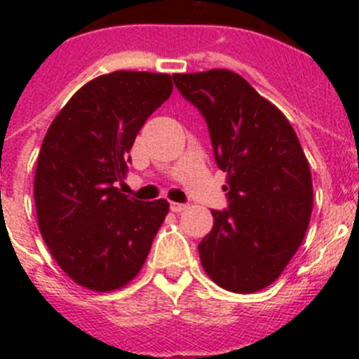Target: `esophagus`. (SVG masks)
<instances>
[{"instance_id":"34e87169","label":"esophagus","mask_w":359,"mask_h":359,"mask_svg":"<svg viewBox=\"0 0 359 359\" xmlns=\"http://www.w3.org/2000/svg\"><path fill=\"white\" fill-rule=\"evenodd\" d=\"M187 208L185 203H176V201H170V210L176 212V214H180V212H183Z\"/></svg>"}]
</instances>
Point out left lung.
<instances>
[{"label":"left lung","instance_id":"1","mask_svg":"<svg viewBox=\"0 0 359 359\" xmlns=\"http://www.w3.org/2000/svg\"><path fill=\"white\" fill-rule=\"evenodd\" d=\"M174 86L205 116L215 163L226 172V210L199 243L208 277L233 293L273 284L302 244L313 182L297 133L278 107L230 69L174 73Z\"/></svg>","mask_w":359,"mask_h":359}]
</instances>
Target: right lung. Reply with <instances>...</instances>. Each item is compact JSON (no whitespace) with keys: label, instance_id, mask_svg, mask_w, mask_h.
<instances>
[{"label":"right lung","instance_id":"1","mask_svg":"<svg viewBox=\"0 0 359 359\" xmlns=\"http://www.w3.org/2000/svg\"><path fill=\"white\" fill-rule=\"evenodd\" d=\"M172 93L167 73H107L84 84L53 118L37 158L41 236L61 269L91 291L138 275L169 203L138 201L116 183L145 120Z\"/></svg>","mask_w":359,"mask_h":359}]
</instances>
